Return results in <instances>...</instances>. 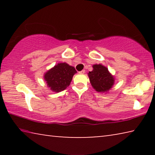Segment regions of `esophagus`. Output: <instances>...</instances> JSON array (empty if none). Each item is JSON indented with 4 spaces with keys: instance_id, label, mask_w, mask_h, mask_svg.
<instances>
[{
    "instance_id": "1",
    "label": "esophagus",
    "mask_w": 155,
    "mask_h": 155,
    "mask_svg": "<svg viewBox=\"0 0 155 155\" xmlns=\"http://www.w3.org/2000/svg\"><path fill=\"white\" fill-rule=\"evenodd\" d=\"M85 70H81V71L78 72V73H79V74H84V73H85Z\"/></svg>"
}]
</instances>
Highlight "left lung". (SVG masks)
<instances>
[{
	"mask_svg": "<svg viewBox=\"0 0 155 155\" xmlns=\"http://www.w3.org/2000/svg\"><path fill=\"white\" fill-rule=\"evenodd\" d=\"M93 70L89 72L88 77L93 88L98 92L104 93L110 90L114 84V77L108 68L102 64L93 65Z\"/></svg>",
	"mask_w": 155,
	"mask_h": 155,
	"instance_id": "obj_1",
	"label": "left lung"
}]
</instances>
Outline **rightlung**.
Segmentation results:
<instances>
[{"label": "right lung", "instance_id": "add662e5", "mask_svg": "<svg viewBox=\"0 0 155 155\" xmlns=\"http://www.w3.org/2000/svg\"><path fill=\"white\" fill-rule=\"evenodd\" d=\"M77 73L75 68L66 63H59L44 74V80L48 87L54 92L66 89L71 83L72 77Z\"/></svg>", "mask_w": 155, "mask_h": 155}]
</instances>
